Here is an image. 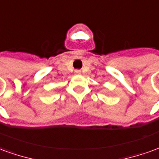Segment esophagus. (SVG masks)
<instances>
[{
  "label": "esophagus",
  "instance_id": "1",
  "mask_svg": "<svg viewBox=\"0 0 159 159\" xmlns=\"http://www.w3.org/2000/svg\"><path fill=\"white\" fill-rule=\"evenodd\" d=\"M75 74H76V75H79V74H81V71L78 70H75Z\"/></svg>",
  "mask_w": 159,
  "mask_h": 159
}]
</instances>
